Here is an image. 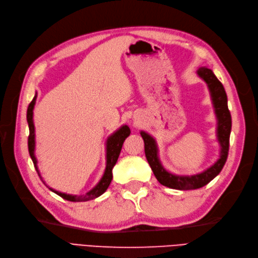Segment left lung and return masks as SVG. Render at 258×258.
<instances>
[{"label": "left lung", "instance_id": "8db88e82", "mask_svg": "<svg viewBox=\"0 0 258 258\" xmlns=\"http://www.w3.org/2000/svg\"><path fill=\"white\" fill-rule=\"evenodd\" d=\"M198 75L204 80L210 90L211 98L215 108L217 118V140L221 145V157L213 166L205 170L204 172L195 175H174L161 166L158 158V148L156 141L144 131H141V136L144 140V151L146 159L150 163L154 175L157 181L163 185L173 189L190 190L204 187L221 172L226 160L228 157L229 151V137L231 131V115L228 110L227 95L223 84L217 80V77L210 69L204 67L197 71Z\"/></svg>", "mask_w": 258, "mask_h": 258}]
</instances>
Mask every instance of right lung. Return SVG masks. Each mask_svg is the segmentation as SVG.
Returning <instances> with one entry per match:
<instances>
[{"label": "right lung", "instance_id": "1", "mask_svg": "<svg viewBox=\"0 0 258 258\" xmlns=\"http://www.w3.org/2000/svg\"><path fill=\"white\" fill-rule=\"evenodd\" d=\"M35 100H36V95L34 96L33 100L31 101V103L28 106V111H27V120H28V124H29V131L30 135L28 138V147H29V154L31 156V159H32L34 167L36 169V172L38 174V176H41L40 171L37 169V160L35 158L34 155V148H35V132H34V123H33V108H34V104H35ZM130 135V129L128 126L120 127L118 130L107 139L106 142V168L104 171V174L102 176V178L100 179V182L93 187V188L88 191L86 195H82V196H73V195H67L63 192H60L54 190L52 188H49L51 191H53L54 194H57L58 196L62 197L66 200L69 201H74V202H81V201H88L91 199H95L99 196H101L106 189L107 187L110 186L112 178H113V174H112V170L114 168V166L116 165L117 159H118V156L120 154L121 147L123 144V141L126 140L127 137H129Z\"/></svg>", "mask_w": 258, "mask_h": 258}]
</instances>
